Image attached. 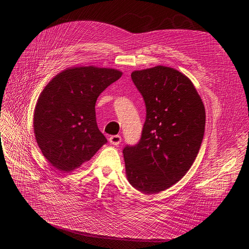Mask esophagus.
Wrapping results in <instances>:
<instances>
[{
    "label": "esophagus",
    "instance_id": "esophagus-1",
    "mask_svg": "<svg viewBox=\"0 0 249 249\" xmlns=\"http://www.w3.org/2000/svg\"><path fill=\"white\" fill-rule=\"evenodd\" d=\"M121 142H122V137H121V136H118V135L111 136V137L109 138V143H110V144H112V145H115V146L120 145V144H121Z\"/></svg>",
    "mask_w": 249,
    "mask_h": 249
}]
</instances>
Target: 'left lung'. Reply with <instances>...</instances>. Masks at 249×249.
<instances>
[{"label": "left lung", "instance_id": "obj_1", "mask_svg": "<svg viewBox=\"0 0 249 249\" xmlns=\"http://www.w3.org/2000/svg\"><path fill=\"white\" fill-rule=\"evenodd\" d=\"M147 115L142 138L123 153L125 175L138 191L157 194L178 182L202 145L206 110L194 83L170 67L134 71Z\"/></svg>", "mask_w": 249, "mask_h": 249}]
</instances>
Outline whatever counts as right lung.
I'll list each match as a JSON object with an SVG mask.
<instances>
[{
    "instance_id": "obj_1",
    "label": "right lung",
    "mask_w": 249,
    "mask_h": 249,
    "mask_svg": "<svg viewBox=\"0 0 249 249\" xmlns=\"http://www.w3.org/2000/svg\"><path fill=\"white\" fill-rule=\"evenodd\" d=\"M122 75L112 68L78 66L47 83L35 105L33 131L43 156L56 170L74 171L107 142L97 126L95 104Z\"/></svg>"
}]
</instances>
